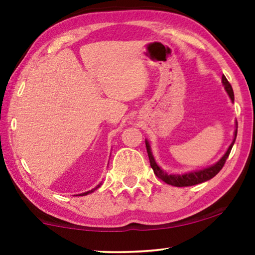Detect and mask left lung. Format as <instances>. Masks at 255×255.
Here are the masks:
<instances>
[{
  "mask_svg": "<svg viewBox=\"0 0 255 255\" xmlns=\"http://www.w3.org/2000/svg\"><path fill=\"white\" fill-rule=\"evenodd\" d=\"M222 83H223V86H224V89L226 90V93H228L230 99H231L232 102H235V94H233V89H232L231 85H230V82L228 81V79H226L224 75L222 76ZM237 130H238V123L236 122V130H235V134H233V140L231 142V145L229 146V148L226 149L224 155H223L217 162L214 163V165L209 166V167H205V168H203V169L191 170V172H188L184 174H168L167 172H165V170H163L161 167L156 163L154 156H153L149 141L147 140V139H145L146 149H147L149 163H151L153 172H154L155 175L158 176L160 180H162L163 182H166L167 184H170V186H174V187H189V186H195V184L205 182V181L210 180L214 176L217 175V174L219 173V170L223 168V166H224V163L226 161V159H228L230 152H231L232 146L236 141Z\"/></svg>",
  "mask_w": 255,
  "mask_h": 255,
  "instance_id": "left-lung-1",
  "label": "left lung"
}]
</instances>
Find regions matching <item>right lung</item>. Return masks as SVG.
<instances>
[{"mask_svg":"<svg viewBox=\"0 0 255 255\" xmlns=\"http://www.w3.org/2000/svg\"><path fill=\"white\" fill-rule=\"evenodd\" d=\"M101 184H102V183H100L99 186L95 187V188H94V189H92V190H89V191H86V193H82V194H80L79 196H85V195H88V194H92V193H94V191H95V190L97 189V188H100V187H101Z\"/></svg>","mask_w":255,"mask_h":255,"instance_id":"1","label":"right lung"}]
</instances>
